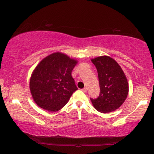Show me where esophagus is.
Listing matches in <instances>:
<instances>
[{"label":"esophagus","instance_id":"obj_1","mask_svg":"<svg viewBox=\"0 0 154 154\" xmlns=\"http://www.w3.org/2000/svg\"><path fill=\"white\" fill-rule=\"evenodd\" d=\"M82 91H83V92H85V93H86V92H87V88H82Z\"/></svg>","mask_w":154,"mask_h":154}]
</instances>
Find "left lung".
<instances>
[{
    "label": "left lung",
    "instance_id": "left-lung-1",
    "mask_svg": "<svg viewBox=\"0 0 154 154\" xmlns=\"http://www.w3.org/2000/svg\"><path fill=\"white\" fill-rule=\"evenodd\" d=\"M98 73L100 94L95 99H91L98 112L109 113L119 108L128 94L126 77L116 61L103 55L91 59Z\"/></svg>",
    "mask_w": 154,
    "mask_h": 154
}]
</instances>
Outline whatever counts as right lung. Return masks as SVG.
Returning a JSON list of instances; mask_svg holds the SVG:
<instances>
[{
    "label": "right lung",
    "mask_w": 154,
    "mask_h": 154,
    "mask_svg": "<svg viewBox=\"0 0 154 154\" xmlns=\"http://www.w3.org/2000/svg\"><path fill=\"white\" fill-rule=\"evenodd\" d=\"M78 61L57 52L42 59L29 80V90L34 101L48 112H57L66 106L78 89L72 72Z\"/></svg>",
    "instance_id": "right-lung-1"
}]
</instances>
